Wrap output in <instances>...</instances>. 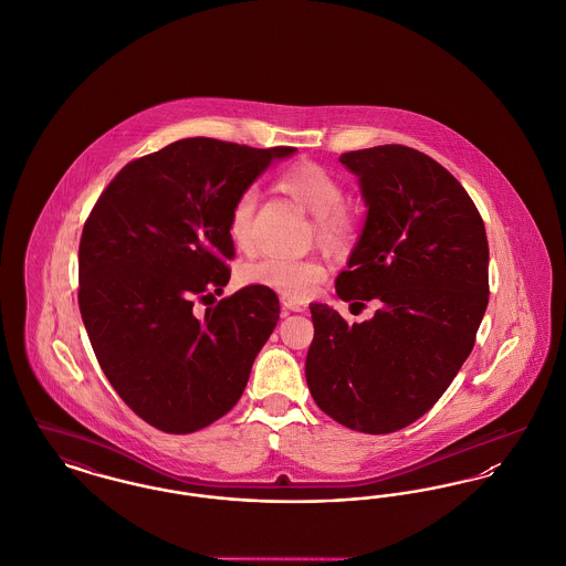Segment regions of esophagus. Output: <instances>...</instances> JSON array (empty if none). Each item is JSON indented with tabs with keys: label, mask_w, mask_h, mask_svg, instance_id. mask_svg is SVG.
<instances>
[{
	"label": "esophagus",
	"mask_w": 566,
	"mask_h": 566,
	"mask_svg": "<svg viewBox=\"0 0 566 566\" xmlns=\"http://www.w3.org/2000/svg\"><path fill=\"white\" fill-rule=\"evenodd\" d=\"M282 305L291 312H305L307 303L303 298H295V296H282Z\"/></svg>",
	"instance_id": "34e87169"
}]
</instances>
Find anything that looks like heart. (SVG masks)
Listing matches in <instances>:
<instances>
[{"mask_svg":"<svg viewBox=\"0 0 566 566\" xmlns=\"http://www.w3.org/2000/svg\"><path fill=\"white\" fill-rule=\"evenodd\" d=\"M277 189L286 192L307 214L314 216V233L324 248L342 252L358 235V212L344 201L346 189L337 176L323 165L296 163L277 178ZM254 195H240L229 212L227 231L231 242L248 250L252 245ZM326 277L323 263L316 259L265 256L243 265L240 280L248 286H263L282 296L307 298L316 293Z\"/></svg>","mask_w":566,"mask_h":566,"instance_id":"obj_1","label":"heart"}]
</instances>
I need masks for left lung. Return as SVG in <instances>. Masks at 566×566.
Instances as JSON below:
<instances>
[{"mask_svg":"<svg viewBox=\"0 0 566 566\" xmlns=\"http://www.w3.org/2000/svg\"><path fill=\"white\" fill-rule=\"evenodd\" d=\"M369 208L342 301H379L371 321L348 324L312 303L305 377L316 405L352 431L409 427L448 390L475 346L488 305L484 220L457 178L401 144L339 157Z\"/></svg>","mask_w":566,"mask_h":566,"instance_id":"left-lung-1","label":"left lung"}]
</instances>
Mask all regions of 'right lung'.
I'll list each match as a JSON object with an SVG mask.
<instances>
[{
    "label": "right lung",
    "instance_id": "1",
    "mask_svg": "<svg viewBox=\"0 0 566 566\" xmlns=\"http://www.w3.org/2000/svg\"><path fill=\"white\" fill-rule=\"evenodd\" d=\"M296 148L187 137L127 163L82 229L78 305L118 397L150 427L187 434L240 401L277 318V295L245 286L210 305L235 256L233 201ZM209 307L197 317L193 303Z\"/></svg>",
    "mask_w": 566,
    "mask_h": 566
}]
</instances>
